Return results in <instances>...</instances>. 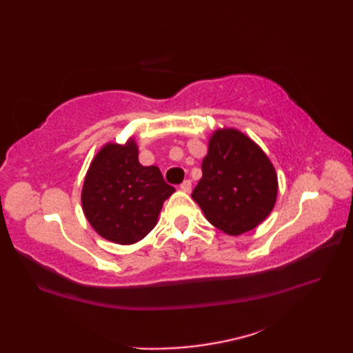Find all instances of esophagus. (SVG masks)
<instances>
[{
	"label": "esophagus",
	"instance_id": "1",
	"mask_svg": "<svg viewBox=\"0 0 353 353\" xmlns=\"http://www.w3.org/2000/svg\"><path fill=\"white\" fill-rule=\"evenodd\" d=\"M191 188H192L191 181H183V182H182L181 190H182L183 192H191Z\"/></svg>",
	"mask_w": 353,
	"mask_h": 353
}]
</instances>
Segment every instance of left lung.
Listing matches in <instances>:
<instances>
[{"instance_id":"left-lung-1","label":"left lung","mask_w":353,"mask_h":353,"mask_svg":"<svg viewBox=\"0 0 353 353\" xmlns=\"http://www.w3.org/2000/svg\"><path fill=\"white\" fill-rule=\"evenodd\" d=\"M203 176L192 199L206 220L236 236L253 230L273 211L277 176L261 147L235 129H219L201 162Z\"/></svg>"}]
</instances>
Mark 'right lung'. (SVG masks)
<instances>
[{
    "mask_svg": "<svg viewBox=\"0 0 353 353\" xmlns=\"http://www.w3.org/2000/svg\"><path fill=\"white\" fill-rule=\"evenodd\" d=\"M172 192L159 168L139 163L138 145L130 138L124 145L109 142L95 154L81 190V206L97 234L124 245L141 241L156 226Z\"/></svg>",
    "mask_w": 353,
    "mask_h": 353,
    "instance_id": "obj_1",
    "label": "right lung"
}]
</instances>
